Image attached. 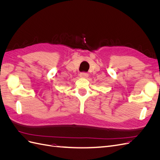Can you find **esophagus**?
Instances as JSON below:
<instances>
[{
  "instance_id": "obj_1",
  "label": "esophagus",
  "mask_w": 160,
  "mask_h": 160,
  "mask_svg": "<svg viewBox=\"0 0 160 160\" xmlns=\"http://www.w3.org/2000/svg\"><path fill=\"white\" fill-rule=\"evenodd\" d=\"M88 75H89L88 73H87V72H82L79 74V76L80 77H81V78H87V77H88Z\"/></svg>"
}]
</instances>
